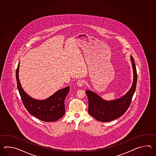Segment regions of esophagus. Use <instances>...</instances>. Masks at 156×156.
<instances>
[{
  "mask_svg": "<svg viewBox=\"0 0 156 156\" xmlns=\"http://www.w3.org/2000/svg\"><path fill=\"white\" fill-rule=\"evenodd\" d=\"M83 81L82 80H79L77 81V85L78 86H79V87H81V86H83Z\"/></svg>",
  "mask_w": 156,
  "mask_h": 156,
  "instance_id": "obj_1",
  "label": "esophagus"
}]
</instances>
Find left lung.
<instances>
[{
	"instance_id": "left-lung-1",
	"label": "left lung",
	"mask_w": 156,
	"mask_h": 156,
	"mask_svg": "<svg viewBox=\"0 0 156 156\" xmlns=\"http://www.w3.org/2000/svg\"><path fill=\"white\" fill-rule=\"evenodd\" d=\"M130 58L134 79L130 89L124 96L118 99L108 101L102 99L94 92L90 90L86 91L89 101L88 112L93 118L100 122H108L116 119L122 116L129 107L136 90L137 81V73L134 58L132 56H130Z\"/></svg>"
}]
</instances>
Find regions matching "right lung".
<instances>
[{
  "instance_id": "add662e5",
  "label": "right lung",
  "mask_w": 156,
  "mask_h": 156,
  "mask_svg": "<svg viewBox=\"0 0 156 156\" xmlns=\"http://www.w3.org/2000/svg\"><path fill=\"white\" fill-rule=\"evenodd\" d=\"M20 63L16 70L17 87L24 106L27 111L37 118L44 122H55L64 115L65 113V100L70 87L58 90L52 96L44 100L34 99L27 94L22 88L19 77Z\"/></svg>"
}]
</instances>
